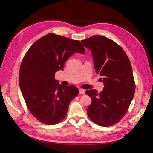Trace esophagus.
<instances>
[{
	"instance_id": "34e87169",
	"label": "esophagus",
	"mask_w": 153,
	"mask_h": 153,
	"mask_svg": "<svg viewBox=\"0 0 153 153\" xmlns=\"http://www.w3.org/2000/svg\"><path fill=\"white\" fill-rule=\"evenodd\" d=\"M79 94H85V90L82 89H79Z\"/></svg>"
}]
</instances>
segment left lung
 I'll list each match as a JSON object with an SVG mask.
<instances>
[{
	"instance_id": "obj_1",
	"label": "left lung",
	"mask_w": 153,
	"mask_h": 153,
	"mask_svg": "<svg viewBox=\"0 0 153 153\" xmlns=\"http://www.w3.org/2000/svg\"><path fill=\"white\" fill-rule=\"evenodd\" d=\"M91 52L96 73L104 84L103 90L85 91L92 99L87 110L91 121L101 126H110L126 114L135 91L131 62L119 45L102 36L82 40Z\"/></svg>"
}]
</instances>
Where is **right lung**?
<instances>
[{"label": "right lung", "instance_id": "1", "mask_svg": "<svg viewBox=\"0 0 153 153\" xmlns=\"http://www.w3.org/2000/svg\"><path fill=\"white\" fill-rule=\"evenodd\" d=\"M75 53H85L80 41L50 33L37 40L22 60L19 83L23 97L32 115L45 124L65 118L69 103L78 94L76 87L64 86L54 78Z\"/></svg>", "mask_w": 153, "mask_h": 153}]
</instances>
